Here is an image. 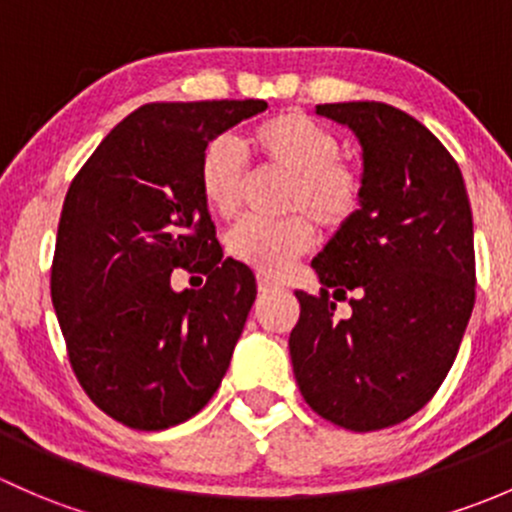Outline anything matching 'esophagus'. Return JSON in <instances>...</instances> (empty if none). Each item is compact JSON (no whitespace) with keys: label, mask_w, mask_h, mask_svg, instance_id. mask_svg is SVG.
I'll list each match as a JSON object with an SVG mask.
<instances>
[{"label":"esophagus","mask_w":512,"mask_h":512,"mask_svg":"<svg viewBox=\"0 0 512 512\" xmlns=\"http://www.w3.org/2000/svg\"><path fill=\"white\" fill-rule=\"evenodd\" d=\"M256 283H258V291H261V293H271V291H276V288H278V283H273L271 278H266V276H258Z\"/></svg>","instance_id":"1"}]
</instances>
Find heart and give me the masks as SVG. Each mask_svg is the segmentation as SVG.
<instances>
[{"label": "heart", "instance_id": "b5f03b06", "mask_svg": "<svg viewBox=\"0 0 512 512\" xmlns=\"http://www.w3.org/2000/svg\"><path fill=\"white\" fill-rule=\"evenodd\" d=\"M246 145L268 170L291 177L286 189V221L246 219L226 236V251L263 276H281L315 241L313 224L337 229L360 207L362 182L352 165L340 160V140L310 115L288 110L258 123ZM199 192L209 212L231 219L241 207L246 167L239 147L217 138L199 157Z\"/></svg>", "mask_w": 512, "mask_h": 512}]
</instances>
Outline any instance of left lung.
I'll use <instances>...</instances> for the list:
<instances>
[{
  "label": "left lung",
  "instance_id": "1",
  "mask_svg": "<svg viewBox=\"0 0 512 512\" xmlns=\"http://www.w3.org/2000/svg\"><path fill=\"white\" fill-rule=\"evenodd\" d=\"M360 142V209L313 258L320 295L295 291L291 362L305 402L350 431L419 412L456 360L476 298L461 170L419 120L374 100L325 103ZM356 293L340 321L334 300Z\"/></svg>",
  "mask_w": 512,
  "mask_h": 512
}]
</instances>
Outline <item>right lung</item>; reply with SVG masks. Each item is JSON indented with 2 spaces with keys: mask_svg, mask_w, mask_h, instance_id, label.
<instances>
[{
  "mask_svg": "<svg viewBox=\"0 0 512 512\" xmlns=\"http://www.w3.org/2000/svg\"><path fill=\"white\" fill-rule=\"evenodd\" d=\"M266 108L263 100L142 105L68 187L51 300L81 387L130 429L182 424L229 370L256 278L224 258L199 192V157ZM175 267L204 272L208 283L175 292Z\"/></svg>",
  "mask_w": 512,
  "mask_h": 512,
  "instance_id": "1",
  "label": "right lung"
}]
</instances>
